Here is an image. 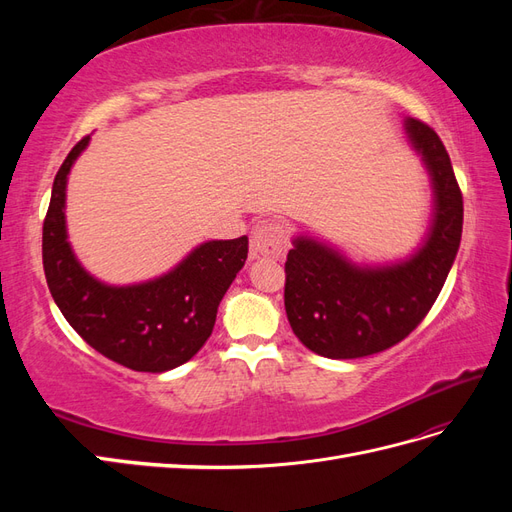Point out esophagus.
<instances>
[{"label": "esophagus", "instance_id": "1", "mask_svg": "<svg viewBox=\"0 0 512 512\" xmlns=\"http://www.w3.org/2000/svg\"><path fill=\"white\" fill-rule=\"evenodd\" d=\"M288 235L284 224L275 220H260L252 228L250 256L252 258H282L286 254Z\"/></svg>", "mask_w": 512, "mask_h": 512}]
</instances>
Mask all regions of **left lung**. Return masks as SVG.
I'll return each mask as SVG.
<instances>
[{"mask_svg":"<svg viewBox=\"0 0 512 512\" xmlns=\"http://www.w3.org/2000/svg\"><path fill=\"white\" fill-rule=\"evenodd\" d=\"M408 143L433 190V218L418 250L391 265H354L335 247L299 235L286 258L284 305L301 344L327 359H359L395 346L427 316L451 271L463 198L451 158L427 123L406 117Z\"/></svg>","mask_w":512,"mask_h":512,"instance_id":"obj_1","label":"left lung"}]
</instances>
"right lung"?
Instances as JSON below:
<instances>
[{"instance_id":"obj_1","label":"right lung","mask_w":512,"mask_h":512,"mask_svg":"<svg viewBox=\"0 0 512 512\" xmlns=\"http://www.w3.org/2000/svg\"><path fill=\"white\" fill-rule=\"evenodd\" d=\"M87 145L89 136L72 147L53 181L42 226L46 284L70 327L91 348L123 367L162 374L205 346L220 301L245 265L247 237L200 243L156 280L130 286L100 282L74 256L66 228L68 175Z\"/></svg>"}]
</instances>
